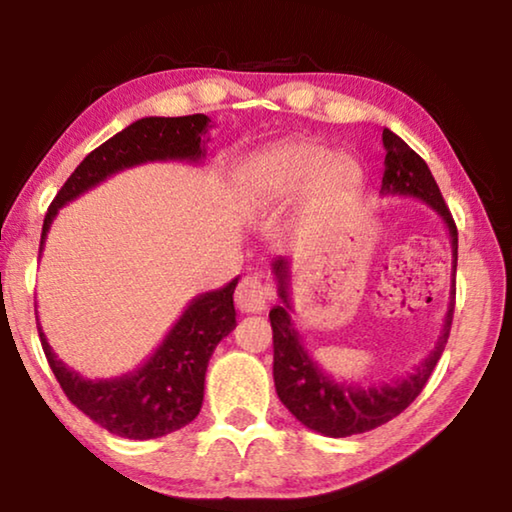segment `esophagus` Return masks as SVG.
<instances>
[{
    "mask_svg": "<svg viewBox=\"0 0 512 512\" xmlns=\"http://www.w3.org/2000/svg\"><path fill=\"white\" fill-rule=\"evenodd\" d=\"M268 296L271 293H268L257 275H246L235 291V302L239 311H244V314H259V311L266 309Z\"/></svg>",
    "mask_w": 512,
    "mask_h": 512,
    "instance_id": "esophagus-1",
    "label": "esophagus"
}]
</instances>
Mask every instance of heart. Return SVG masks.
<instances>
[{"instance_id": "heart-1", "label": "heart", "mask_w": 512, "mask_h": 512, "mask_svg": "<svg viewBox=\"0 0 512 512\" xmlns=\"http://www.w3.org/2000/svg\"><path fill=\"white\" fill-rule=\"evenodd\" d=\"M361 167L350 155H332L323 144L289 142L255 155L239 176V192L253 205L287 203L305 192L314 201L352 194Z\"/></svg>"}]
</instances>
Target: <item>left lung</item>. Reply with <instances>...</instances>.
I'll return each mask as SVG.
<instances>
[{"label": "left lung", "instance_id": "1", "mask_svg": "<svg viewBox=\"0 0 512 512\" xmlns=\"http://www.w3.org/2000/svg\"><path fill=\"white\" fill-rule=\"evenodd\" d=\"M386 149L384 178H381V196H413L427 203L440 219L445 221L452 239V289H449V307L445 314V325L440 332L436 348L429 352L411 375L393 381V384H345L334 381L318 363L309 357L305 345L300 341V332L291 320V298H289V259H275L273 273L277 280V296L280 305L271 309L273 327V379L275 391L282 404L296 415V420L329 438H345L354 433H366L377 429L388 420L400 415L415 397L427 386L433 368L443 354L449 329L454 318L456 298V259H458V230L452 212L445 205V198L433 180L431 171L418 153H415L402 137L384 128L381 133Z\"/></svg>", "mask_w": 512, "mask_h": 512}]
</instances>
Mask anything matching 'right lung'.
I'll return each instance as SVG.
<instances>
[{
    "mask_svg": "<svg viewBox=\"0 0 512 512\" xmlns=\"http://www.w3.org/2000/svg\"><path fill=\"white\" fill-rule=\"evenodd\" d=\"M210 117H144L103 142L74 169L49 205L42 223L40 250L58 210L97 187L112 173L153 160L205 158ZM239 277L216 291L196 296L149 359L133 372L112 379H85L67 368L47 343L38 320L42 350L60 388L76 409L110 433L131 440L167 436L192 422L203 406L205 372L216 345L237 325L235 293Z\"/></svg>",
    "mask_w": 512,
    "mask_h": 512,
    "instance_id": "add662e5",
    "label": "right lung"
}]
</instances>
